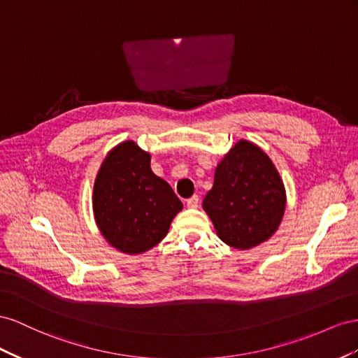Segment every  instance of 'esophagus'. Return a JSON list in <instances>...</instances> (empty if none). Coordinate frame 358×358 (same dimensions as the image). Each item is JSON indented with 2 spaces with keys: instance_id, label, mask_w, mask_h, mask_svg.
I'll use <instances>...</instances> for the list:
<instances>
[{
  "instance_id": "1",
  "label": "esophagus",
  "mask_w": 358,
  "mask_h": 358,
  "mask_svg": "<svg viewBox=\"0 0 358 358\" xmlns=\"http://www.w3.org/2000/svg\"><path fill=\"white\" fill-rule=\"evenodd\" d=\"M198 203H199V196L198 195H193L192 198L187 199V207L189 208H196Z\"/></svg>"
}]
</instances>
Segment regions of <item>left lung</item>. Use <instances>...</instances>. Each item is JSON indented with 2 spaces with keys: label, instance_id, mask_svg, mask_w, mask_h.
I'll return each mask as SVG.
<instances>
[{
  "label": "left lung",
  "instance_id": "8db88e82",
  "mask_svg": "<svg viewBox=\"0 0 358 358\" xmlns=\"http://www.w3.org/2000/svg\"><path fill=\"white\" fill-rule=\"evenodd\" d=\"M202 208L224 244L248 250L278 231L287 208V190L267 152L240 139L217 163Z\"/></svg>",
  "mask_w": 358,
  "mask_h": 358
}]
</instances>
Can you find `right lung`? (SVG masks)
I'll return each mask as SVG.
<instances>
[{
  "label": "right lung",
  "mask_w": 358,
  "mask_h": 358,
  "mask_svg": "<svg viewBox=\"0 0 358 358\" xmlns=\"http://www.w3.org/2000/svg\"><path fill=\"white\" fill-rule=\"evenodd\" d=\"M93 214L109 246L145 253L166 237L182 210L168 182L151 171V155L127 139L108 151L93 186Z\"/></svg>",
  "instance_id": "right-lung-1"
}]
</instances>
